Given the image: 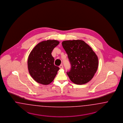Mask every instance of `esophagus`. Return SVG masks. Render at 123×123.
Returning a JSON list of instances; mask_svg holds the SVG:
<instances>
[{"mask_svg": "<svg viewBox=\"0 0 123 123\" xmlns=\"http://www.w3.org/2000/svg\"><path fill=\"white\" fill-rule=\"evenodd\" d=\"M59 68H61V69H62V68H63V66L62 64V65H61L59 66Z\"/></svg>", "mask_w": 123, "mask_h": 123, "instance_id": "esophagus-1", "label": "esophagus"}]
</instances>
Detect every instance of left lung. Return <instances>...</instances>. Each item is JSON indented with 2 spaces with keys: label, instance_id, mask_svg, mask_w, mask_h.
<instances>
[{
  "label": "left lung",
  "instance_id": "1",
  "mask_svg": "<svg viewBox=\"0 0 123 123\" xmlns=\"http://www.w3.org/2000/svg\"><path fill=\"white\" fill-rule=\"evenodd\" d=\"M62 46L68 54L71 68L67 74L77 85H83L93 78L98 67V59L92 48L81 40H66Z\"/></svg>",
  "mask_w": 123,
  "mask_h": 123
}]
</instances>
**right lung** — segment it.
<instances>
[{"instance_id":"add662e5","label":"right lung","mask_w":123,"mask_h":123,"mask_svg":"<svg viewBox=\"0 0 123 123\" xmlns=\"http://www.w3.org/2000/svg\"><path fill=\"white\" fill-rule=\"evenodd\" d=\"M56 40H47L37 44L30 52L27 60L29 73L38 83L47 85L51 83L59 68L55 66L51 53L59 44Z\"/></svg>"}]
</instances>
